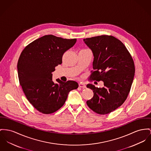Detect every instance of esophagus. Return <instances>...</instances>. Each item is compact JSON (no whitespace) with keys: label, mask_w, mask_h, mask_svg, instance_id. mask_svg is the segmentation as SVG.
Returning <instances> with one entry per match:
<instances>
[{"label":"esophagus","mask_w":151,"mask_h":151,"mask_svg":"<svg viewBox=\"0 0 151 151\" xmlns=\"http://www.w3.org/2000/svg\"><path fill=\"white\" fill-rule=\"evenodd\" d=\"M79 86L82 88H86V85L84 83H79Z\"/></svg>","instance_id":"34e87169"}]
</instances>
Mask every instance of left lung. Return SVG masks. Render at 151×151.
<instances>
[{
	"mask_svg": "<svg viewBox=\"0 0 151 151\" xmlns=\"http://www.w3.org/2000/svg\"><path fill=\"white\" fill-rule=\"evenodd\" d=\"M93 55L90 79L102 81L104 87L89 83L94 95L87 101L91 109L99 114L116 110L126 100L131 90L135 68L131 54L125 45L111 35H103L83 40Z\"/></svg>",
	"mask_w": 151,
	"mask_h": 151,
	"instance_id": "obj_1",
	"label": "left lung"
}]
</instances>
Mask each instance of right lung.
I'll return each instance as SVG.
<instances>
[{
	"instance_id": "1",
	"label": "right lung",
	"mask_w": 151,
	"mask_h": 151,
	"mask_svg": "<svg viewBox=\"0 0 151 151\" xmlns=\"http://www.w3.org/2000/svg\"><path fill=\"white\" fill-rule=\"evenodd\" d=\"M76 39H63L52 35L43 36L29 44L20 54L18 78L27 99L40 113L50 114L64 105L69 91L76 89L74 81L52 80V72L62 62V56Z\"/></svg>"
}]
</instances>
